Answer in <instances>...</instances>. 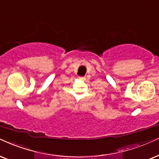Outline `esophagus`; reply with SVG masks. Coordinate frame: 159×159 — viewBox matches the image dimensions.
<instances>
[{
    "mask_svg": "<svg viewBox=\"0 0 159 159\" xmlns=\"http://www.w3.org/2000/svg\"><path fill=\"white\" fill-rule=\"evenodd\" d=\"M80 79H81V80H85L86 78H85V77H80Z\"/></svg>",
    "mask_w": 159,
    "mask_h": 159,
    "instance_id": "esophagus-1",
    "label": "esophagus"
}]
</instances>
